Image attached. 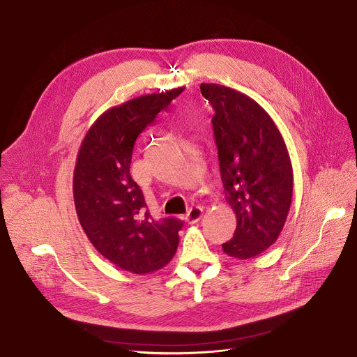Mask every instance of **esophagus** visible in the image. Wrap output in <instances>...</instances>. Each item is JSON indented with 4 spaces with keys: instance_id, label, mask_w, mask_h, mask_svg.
Returning a JSON list of instances; mask_svg holds the SVG:
<instances>
[{
    "instance_id": "obj_1",
    "label": "esophagus",
    "mask_w": 357,
    "mask_h": 357,
    "mask_svg": "<svg viewBox=\"0 0 357 357\" xmlns=\"http://www.w3.org/2000/svg\"><path fill=\"white\" fill-rule=\"evenodd\" d=\"M202 215H204V209L201 208V206H192L189 211H188V213H186V222L188 223H197L201 218H202Z\"/></svg>"
}]
</instances>
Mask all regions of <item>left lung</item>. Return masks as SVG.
<instances>
[{"label":"left lung","mask_w":357,"mask_h":357,"mask_svg":"<svg viewBox=\"0 0 357 357\" xmlns=\"http://www.w3.org/2000/svg\"><path fill=\"white\" fill-rule=\"evenodd\" d=\"M212 118L226 201L236 229L222 245L226 255L250 259L273 245L284 226L294 193V169L282 134L250 96L219 84H201Z\"/></svg>","instance_id":"left-lung-1"}]
</instances>
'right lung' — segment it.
<instances>
[{"mask_svg":"<svg viewBox=\"0 0 357 357\" xmlns=\"http://www.w3.org/2000/svg\"><path fill=\"white\" fill-rule=\"evenodd\" d=\"M182 91L148 93L109 108L78 151L73 186L78 220L96 250L135 275L167 266L178 249L183 222L153 220L129 168L138 135Z\"/></svg>","mask_w":357,"mask_h":357,"instance_id":"obj_1","label":"right lung"}]
</instances>
